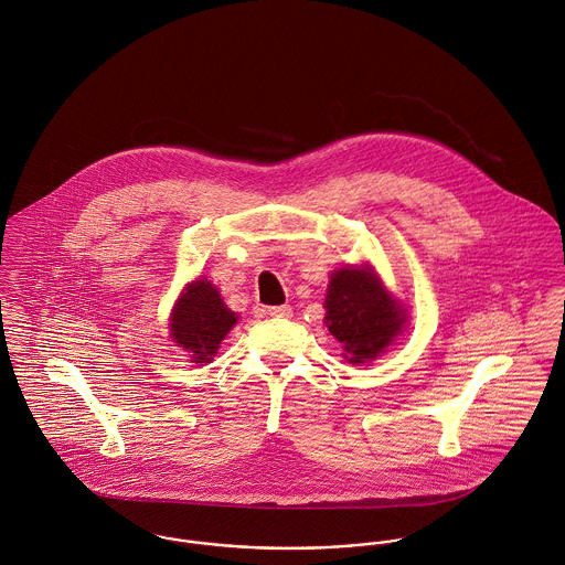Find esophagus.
<instances>
[{"label":"esophagus","mask_w":565,"mask_h":565,"mask_svg":"<svg viewBox=\"0 0 565 565\" xmlns=\"http://www.w3.org/2000/svg\"><path fill=\"white\" fill-rule=\"evenodd\" d=\"M268 313L275 316V318H290L292 308L290 306H275V308H268Z\"/></svg>","instance_id":"obj_1"}]
</instances>
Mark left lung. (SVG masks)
Listing matches in <instances>:
<instances>
[{
	"instance_id": "left-lung-1",
	"label": "left lung",
	"mask_w": 565,
	"mask_h": 565,
	"mask_svg": "<svg viewBox=\"0 0 565 565\" xmlns=\"http://www.w3.org/2000/svg\"><path fill=\"white\" fill-rule=\"evenodd\" d=\"M407 310L385 290L373 266H342L331 273L324 324L351 364L381 355L405 329Z\"/></svg>"
}]
</instances>
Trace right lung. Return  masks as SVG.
Masks as SVG:
<instances>
[{
    "label": "right lung",
    "instance_id": "add662e5",
    "mask_svg": "<svg viewBox=\"0 0 565 565\" xmlns=\"http://www.w3.org/2000/svg\"><path fill=\"white\" fill-rule=\"evenodd\" d=\"M238 322V313L232 312L214 284L205 277L189 284L173 312H171V338L190 355V362L203 366L210 364L225 340L230 329Z\"/></svg>",
    "mask_w": 565,
    "mask_h": 565
}]
</instances>
